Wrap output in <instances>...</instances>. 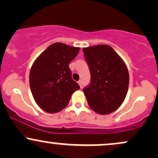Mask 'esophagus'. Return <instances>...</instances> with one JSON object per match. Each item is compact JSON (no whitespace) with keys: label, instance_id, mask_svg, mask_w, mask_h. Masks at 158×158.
<instances>
[{"label":"esophagus","instance_id":"obj_1","mask_svg":"<svg viewBox=\"0 0 158 158\" xmlns=\"http://www.w3.org/2000/svg\"><path fill=\"white\" fill-rule=\"evenodd\" d=\"M78 84L79 85V86H80V88H82V81H81V80H79V81H78Z\"/></svg>","mask_w":158,"mask_h":158}]
</instances>
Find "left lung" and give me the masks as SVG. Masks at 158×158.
Masks as SVG:
<instances>
[{
    "mask_svg": "<svg viewBox=\"0 0 158 158\" xmlns=\"http://www.w3.org/2000/svg\"><path fill=\"white\" fill-rule=\"evenodd\" d=\"M90 83L83 90L88 106L99 114H108L122 105L128 92L129 74L123 59L109 45L83 48Z\"/></svg>",
    "mask_w": 158,
    "mask_h": 158,
    "instance_id": "obj_1",
    "label": "left lung"
}]
</instances>
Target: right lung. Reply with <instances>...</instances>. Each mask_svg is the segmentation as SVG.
Listing matches in <instances>:
<instances>
[{
	"label": "right lung",
	"instance_id": "add662e5",
	"mask_svg": "<svg viewBox=\"0 0 158 158\" xmlns=\"http://www.w3.org/2000/svg\"><path fill=\"white\" fill-rule=\"evenodd\" d=\"M79 50L54 43L34 61L30 73V89L35 102L44 111L53 114L64 109L73 92L80 88L69 68Z\"/></svg>",
	"mask_w": 158,
	"mask_h": 158
}]
</instances>
